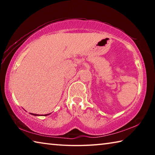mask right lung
I'll use <instances>...</instances> for the list:
<instances>
[{"mask_svg":"<svg viewBox=\"0 0 155 155\" xmlns=\"http://www.w3.org/2000/svg\"><path fill=\"white\" fill-rule=\"evenodd\" d=\"M32 114L33 115H39L38 114ZM49 115V114H46V115Z\"/></svg>","mask_w":155,"mask_h":155,"instance_id":"right-lung-1","label":"right lung"}]
</instances>
